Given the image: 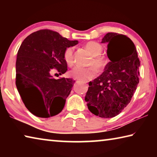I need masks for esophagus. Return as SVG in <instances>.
Returning <instances> with one entry per match:
<instances>
[{
	"mask_svg": "<svg viewBox=\"0 0 157 157\" xmlns=\"http://www.w3.org/2000/svg\"><path fill=\"white\" fill-rule=\"evenodd\" d=\"M74 81H75V82H78V80H74ZM85 83H86V82H85Z\"/></svg>",
	"mask_w": 157,
	"mask_h": 157,
	"instance_id": "1",
	"label": "esophagus"
}]
</instances>
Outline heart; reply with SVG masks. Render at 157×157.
Here are the masks:
<instances>
[{
	"mask_svg": "<svg viewBox=\"0 0 157 157\" xmlns=\"http://www.w3.org/2000/svg\"><path fill=\"white\" fill-rule=\"evenodd\" d=\"M85 48L93 55L92 59L89 62L91 66L87 68L76 66L69 73V75L73 78L79 79L82 81H86L95 78L97 75L98 70L102 71L107 66V60L104 57L100 55L102 52V47L97 42L89 41L84 45ZM63 59L67 65L71 66L74 63V48L71 46L67 48L63 52ZM96 67H95L94 66Z\"/></svg>",
	"mask_w": 157,
	"mask_h": 157,
	"instance_id": "b5f03b06",
	"label": "heart"
}]
</instances>
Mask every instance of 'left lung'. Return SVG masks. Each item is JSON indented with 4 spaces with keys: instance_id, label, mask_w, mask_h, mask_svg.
Returning a JSON list of instances; mask_svg holds the SVG:
<instances>
[{
    "instance_id": "8db88e82",
    "label": "left lung",
    "mask_w": 157,
    "mask_h": 157,
    "mask_svg": "<svg viewBox=\"0 0 157 157\" xmlns=\"http://www.w3.org/2000/svg\"><path fill=\"white\" fill-rule=\"evenodd\" d=\"M109 62L102 75L89 83L84 100L89 111L101 118H113L131 101L139 82L140 61L134 44L124 34L109 33Z\"/></svg>"
}]
</instances>
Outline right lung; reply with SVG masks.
<instances>
[{"label":"right lung","mask_w":157,"mask_h":157,"mask_svg":"<svg viewBox=\"0 0 157 157\" xmlns=\"http://www.w3.org/2000/svg\"><path fill=\"white\" fill-rule=\"evenodd\" d=\"M57 32L41 30L28 36L21 44L16 62V85L26 108L39 118L59 113L74 82L71 78L55 79V68L59 75L67 71L63 52L78 44Z\"/></svg>","instance_id":"add662e5"}]
</instances>
